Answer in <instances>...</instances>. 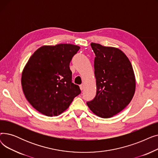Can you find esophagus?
I'll return each instance as SVG.
<instances>
[{
  "instance_id": "34e87169",
  "label": "esophagus",
  "mask_w": 158,
  "mask_h": 158,
  "mask_svg": "<svg viewBox=\"0 0 158 158\" xmlns=\"http://www.w3.org/2000/svg\"><path fill=\"white\" fill-rule=\"evenodd\" d=\"M84 88H85V86H84L83 85H80V89H81V90H83V89H84Z\"/></svg>"
}]
</instances>
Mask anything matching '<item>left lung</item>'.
<instances>
[{
  "mask_svg": "<svg viewBox=\"0 0 158 158\" xmlns=\"http://www.w3.org/2000/svg\"><path fill=\"white\" fill-rule=\"evenodd\" d=\"M94 60L97 94L87 102L89 108L101 118H111L129 104L136 88L135 76L128 57L121 50L91 44Z\"/></svg>",
  "mask_w": 158,
  "mask_h": 158,
  "instance_id": "obj_1",
  "label": "left lung"
}]
</instances>
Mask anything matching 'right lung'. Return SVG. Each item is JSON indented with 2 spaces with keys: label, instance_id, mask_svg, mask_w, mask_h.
<instances>
[{
  "label": "right lung",
  "instance_id": "right-lung-1",
  "mask_svg": "<svg viewBox=\"0 0 158 158\" xmlns=\"http://www.w3.org/2000/svg\"><path fill=\"white\" fill-rule=\"evenodd\" d=\"M80 47L72 44L42 46L33 54L22 74L23 94L32 106L48 117L57 116L81 94L69 65Z\"/></svg>",
  "mask_w": 158,
  "mask_h": 158
}]
</instances>
